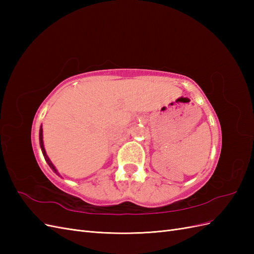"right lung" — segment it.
I'll list each match as a JSON object with an SVG mask.
<instances>
[{"label":"right lung","instance_id":"1","mask_svg":"<svg viewBox=\"0 0 254 254\" xmlns=\"http://www.w3.org/2000/svg\"><path fill=\"white\" fill-rule=\"evenodd\" d=\"M39 141H40V147H41V150H42V153H43V156H44V159H45V161H47L48 162V164H49V166L52 168L53 170V172L55 173V174H57L58 176H60L59 175V173L57 172V170L55 168V166H54V164L51 162V160L49 159V157H48V155H47V152H45V149H44V145H43V134H42V126H40V131H39Z\"/></svg>","mask_w":254,"mask_h":254}]
</instances>
